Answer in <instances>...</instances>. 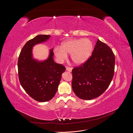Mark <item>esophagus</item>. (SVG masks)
<instances>
[{"label":"esophagus","instance_id":"1","mask_svg":"<svg viewBox=\"0 0 133 133\" xmlns=\"http://www.w3.org/2000/svg\"><path fill=\"white\" fill-rule=\"evenodd\" d=\"M66 70L68 71H69L71 72L72 71V68L70 67H66Z\"/></svg>","mask_w":133,"mask_h":133}]
</instances>
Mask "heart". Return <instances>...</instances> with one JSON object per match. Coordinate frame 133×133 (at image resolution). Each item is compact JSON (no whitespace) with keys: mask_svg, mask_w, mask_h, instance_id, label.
<instances>
[{"mask_svg":"<svg viewBox=\"0 0 133 133\" xmlns=\"http://www.w3.org/2000/svg\"><path fill=\"white\" fill-rule=\"evenodd\" d=\"M93 50V44L89 39H74L62 44L56 47L54 54L60 62L67 58V54H70L71 59L75 64L81 65L90 58Z\"/></svg>","mask_w":133,"mask_h":133,"instance_id":"b5f03b06","label":"heart"}]
</instances>
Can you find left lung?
I'll return each instance as SVG.
<instances>
[{
  "label": "left lung",
  "instance_id": "left-lung-1",
  "mask_svg": "<svg viewBox=\"0 0 133 133\" xmlns=\"http://www.w3.org/2000/svg\"><path fill=\"white\" fill-rule=\"evenodd\" d=\"M115 55L110 47L98 39L91 57L72 70V89L78 98L91 100L101 95L113 78Z\"/></svg>",
  "mask_w": 133,
  "mask_h": 133
}]
</instances>
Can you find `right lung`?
<instances>
[{
    "label": "right lung",
    "instance_id": "obj_1",
    "mask_svg": "<svg viewBox=\"0 0 133 133\" xmlns=\"http://www.w3.org/2000/svg\"><path fill=\"white\" fill-rule=\"evenodd\" d=\"M49 35H38L24 45L18 61L20 83L26 93L39 102H48L53 98L58 90L62 74L65 68L56 63L53 59V49L50 50L48 58L42 62L34 59L33 47L46 42Z\"/></svg>",
    "mask_w": 133,
    "mask_h": 133
}]
</instances>
